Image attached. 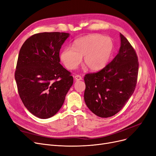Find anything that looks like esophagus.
<instances>
[{"mask_svg": "<svg viewBox=\"0 0 156 156\" xmlns=\"http://www.w3.org/2000/svg\"><path fill=\"white\" fill-rule=\"evenodd\" d=\"M74 78H75V80L79 81V80H81L82 79V77L80 75H78V74H77V75H76L75 76H74Z\"/></svg>", "mask_w": 156, "mask_h": 156, "instance_id": "obj_1", "label": "esophagus"}]
</instances>
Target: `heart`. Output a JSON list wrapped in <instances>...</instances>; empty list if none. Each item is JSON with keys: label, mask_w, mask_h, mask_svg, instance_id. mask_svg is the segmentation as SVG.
<instances>
[{"label": "heart", "mask_w": 156, "mask_h": 156, "mask_svg": "<svg viewBox=\"0 0 156 156\" xmlns=\"http://www.w3.org/2000/svg\"><path fill=\"white\" fill-rule=\"evenodd\" d=\"M114 43L112 38L101 34L80 37L74 42L73 48L67 47L60 54V59L69 69H74L82 61L91 71L102 69L109 62Z\"/></svg>", "instance_id": "heart-1"}]
</instances>
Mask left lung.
Listing matches in <instances>:
<instances>
[{
    "instance_id": "obj_1",
    "label": "left lung",
    "mask_w": 156,
    "mask_h": 156,
    "mask_svg": "<svg viewBox=\"0 0 156 156\" xmlns=\"http://www.w3.org/2000/svg\"><path fill=\"white\" fill-rule=\"evenodd\" d=\"M121 46L116 57L103 69L84 76L85 102L97 116L107 118L120 112L136 86L139 62L136 53L120 34Z\"/></svg>"
}]
</instances>
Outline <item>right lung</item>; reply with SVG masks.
<instances>
[{"mask_svg": "<svg viewBox=\"0 0 156 156\" xmlns=\"http://www.w3.org/2000/svg\"><path fill=\"white\" fill-rule=\"evenodd\" d=\"M65 32H42L27 39L20 50L15 77L20 99L34 115L48 119L62 107L73 83L71 73L60 64Z\"/></svg>", "mask_w": 156, "mask_h": 156, "instance_id": "obj_1", "label": "right lung"}]
</instances>
